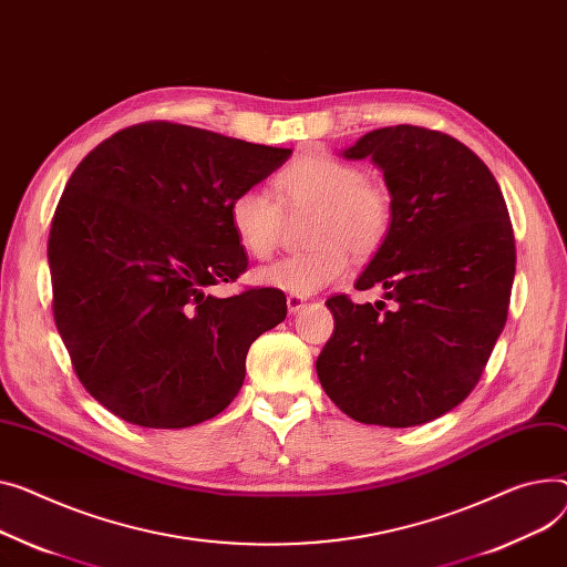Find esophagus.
<instances>
[{
  "instance_id": "34e87169",
  "label": "esophagus",
  "mask_w": 567,
  "mask_h": 567,
  "mask_svg": "<svg viewBox=\"0 0 567 567\" xmlns=\"http://www.w3.org/2000/svg\"><path fill=\"white\" fill-rule=\"evenodd\" d=\"M287 308H289V315L300 312V310L306 308V298H303V296H293V293H289V296H287Z\"/></svg>"
}]
</instances>
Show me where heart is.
<instances>
[{
    "instance_id": "b5f03b06",
    "label": "heart",
    "mask_w": 567,
    "mask_h": 567,
    "mask_svg": "<svg viewBox=\"0 0 567 567\" xmlns=\"http://www.w3.org/2000/svg\"><path fill=\"white\" fill-rule=\"evenodd\" d=\"M278 200L259 186H246L230 200L235 239L255 259H267L280 241L285 209H315L306 255L282 257L257 271V282L293 296H310L337 282L349 269V252L371 257L392 228V200L355 164L328 155H303L276 177Z\"/></svg>"
}]
</instances>
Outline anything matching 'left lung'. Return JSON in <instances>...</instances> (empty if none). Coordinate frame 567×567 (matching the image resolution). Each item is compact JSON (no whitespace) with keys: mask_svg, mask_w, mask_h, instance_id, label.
<instances>
[{"mask_svg":"<svg viewBox=\"0 0 567 567\" xmlns=\"http://www.w3.org/2000/svg\"><path fill=\"white\" fill-rule=\"evenodd\" d=\"M392 198V228L355 280L375 303L328 298L334 332L317 360L330 401L362 424L408 429L454 410L504 330L515 237L495 175L454 136L396 125L360 136ZM391 308L385 309L384 303Z\"/></svg>","mask_w":567,"mask_h":567,"instance_id":"obj_1","label":"left lung"}]
</instances>
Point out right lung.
Masks as SVG:
<instances>
[{"label":"right lung","mask_w":567,"mask_h":567,"mask_svg":"<svg viewBox=\"0 0 567 567\" xmlns=\"http://www.w3.org/2000/svg\"><path fill=\"white\" fill-rule=\"evenodd\" d=\"M291 157L209 130L145 123L102 141L70 175L48 259L54 321L78 379L116 417L186 429L246 379L255 339L287 317L278 289L218 298L248 257L230 200Z\"/></svg>","instance_id":"obj_1"}]
</instances>
